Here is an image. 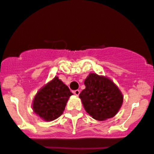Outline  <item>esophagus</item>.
<instances>
[{
  "label": "esophagus",
  "instance_id": "esophagus-1",
  "mask_svg": "<svg viewBox=\"0 0 154 154\" xmlns=\"http://www.w3.org/2000/svg\"><path fill=\"white\" fill-rule=\"evenodd\" d=\"M80 90H78V89H77V90H74V94L75 95H77V96H78L79 95H80Z\"/></svg>",
  "mask_w": 154,
  "mask_h": 154
}]
</instances>
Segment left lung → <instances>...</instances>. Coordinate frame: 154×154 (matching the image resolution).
Returning <instances> with one entry per match:
<instances>
[{"mask_svg": "<svg viewBox=\"0 0 154 154\" xmlns=\"http://www.w3.org/2000/svg\"><path fill=\"white\" fill-rule=\"evenodd\" d=\"M84 84L86 88L79 97L86 111L97 120L114 117L123 101V94L115 83L107 77L90 73Z\"/></svg>", "mask_w": 154, "mask_h": 154, "instance_id": "1", "label": "left lung"}]
</instances>
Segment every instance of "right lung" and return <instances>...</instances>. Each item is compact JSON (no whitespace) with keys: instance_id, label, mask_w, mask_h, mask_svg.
Returning <instances> with one entry per match:
<instances>
[{"instance_id":"right-lung-1","label":"right lung","mask_w":154,"mask_h":154,"mask_svg":"<svg viewBox=\"0 0 154 154\" xmlns=\"http://www.w3.org/2000/svg\"><path fill=\"white\" fill-rule=\"evenodd\" d=\"M72 95L69 88L56 77L36 94L33 110L45 121H53L62 114L67 101Z\"/></svg>"}]
</instances>
